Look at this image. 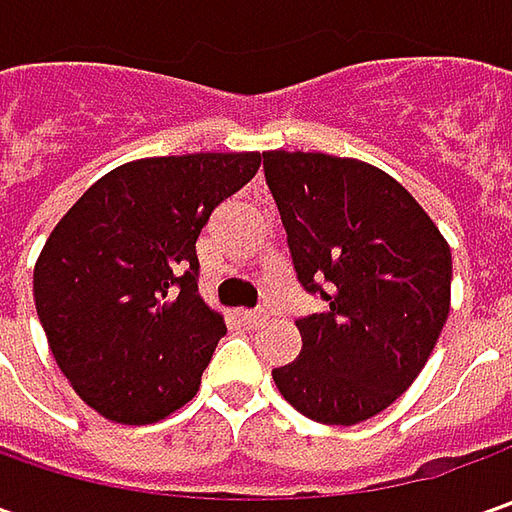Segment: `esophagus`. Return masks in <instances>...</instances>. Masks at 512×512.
<instances>
[{
    "label": "esophagus",
    "instance_id": "1",
    "mask_svg": "<svg viewBox=\"0 0 512 512\" xmlns=\"http://www.w3.org/2000/svg\"><path fill=\"white\" fill-rule=\"evenodd\" d=\"M239 322L245 327H259L265 322V316H262L259 310H242V313H239Z\"/></svg>",
    "mask_w": 512,
    "mask_h": 512
}]
</instances>
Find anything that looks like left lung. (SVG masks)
I'll return each instance as SVG.
<instances>
[{"mask_svg":"<svg viewBox=\"0 0 512 512\" xmlns=\"http://www.w3.org/2000/svg\"><path fill=\"white\" fill-rule=\"evenodd\" d=\"M262 159L296 279L327 302L296 322L302 353L273 382L313 422L359 424L402 396L439 342L450 247L384 170L302 150Z\"/></svg>","mask_w":512,"mask_h":512,"instance_id":"obj_1","label":"left lung"}]
</instances>
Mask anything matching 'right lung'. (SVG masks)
Segmentation results:
<instances>
[{"mask_svg":"<svg viewBox=\"0 0 512 512\" xmlns=\"http://www.w3.org/2000/svg\"><path fill=\"white\" fill-rule=\"evenodd\" d=\"M262 153L139 159L105 173L53 227L33 270L50 353L73 390L119 424L187 404L227 333L199 296L196 239Z\"/></svg>","mask_w":512,"mask_h":512,"instance_id":"1","label":"right lung"}]
</instances>
